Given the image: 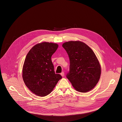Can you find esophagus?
<instances>
[{"label": "esophagus", "mask_w": 122, "mask_h": 122, "mask_svg": "<svg viewBox=\"0 0 122 122\" xmlns=\"http://www.w3.org/2000/svg\"><path fill=\"white\" fill-rule=\"evenodd\" d=\"M61 75L62 76H64V72H62L61 73Z\"/></svg>", "instance_id": "esophagus-1"}]
</instances>
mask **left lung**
Returning a JSON list of instances; mask_svg holds the SVG:
<instances>
[{
	"label": "left lung",
	"instance_id": "left-lung-1",
	"mask_svg": "<svg viewBox=\"0 0 122 122\" xmlns=\"http://www.w3.org/2000/svg\"><path fill=\"white\" fill-rule=\"evenodd\" d=\"M62 47L70 59V70L66 75L77 91L86 92L96 86L100 78L101 69L93 51L80 41L64 43Z\"/></svg>",
	"mask_w": 122,
	"mask_h": 122
}]
</instances>
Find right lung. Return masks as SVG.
Wrapping results in <instances>:
<instances>
[{"mask_svg": "<svg viewBox=\"0 0 122 122\" xmlns=\"http://www.w3.org/2000/svg\"><path fill=\"white\" fill-rule=\"evenodd\" d=\"M58 45L43 42L34 46L26 55L22 69L24 83L36 95L44 97L52 92L62 78L55 74L51 60Z\"/></svg>", "mask_w": 122, "mask_h": 122, "instance_id": "obj_1", "label": "right lung"}]
</instances>
